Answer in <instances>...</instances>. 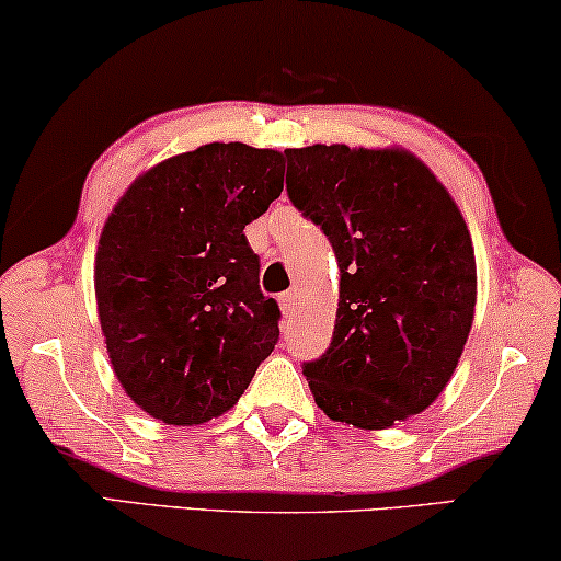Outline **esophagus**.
<instances>
[{
    "instance_id": "1",
    "label": "esophagus",
    "mask_w": 561,
    "mask_h": 561,
    "mask_svg": "<svg viewBox=\"0 0 561 561\" xmlns=\"http://www.w3.org/2000/svg\"><path fill=\"white\" fill-rule=\"evenodd\" d=\"M280 311L286 313V317H294V311H296V294H280Z\"/></svg>"
}]
</instances>
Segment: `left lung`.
Segmentation results:
<instances>
[{
  "instance_id": "left-lung-1",
  "label": "left lung",
  "mask_w": 561,
  "mask_h": 561,
  "mask_svg": "<svg viewBox=\"0 0 561 561\" xmlns=\"http://www.w3.org/2000/svg\"><path fill=\"white\" fill-rule=\"evenodd\" d=\"M283 156L288 198L321 227L340 265L332 344L304 363L313 401L342 424L393 426L436 401L470 336V229L405 150L311 145Z\"/></svg>"
}]
</instances>
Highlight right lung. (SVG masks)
Returning <instances> with one entry per match:
<instances>
[{"mask_svg": "<svg viewBox=\"0 0 561 561\" xmlns=\"http://www.w3.org/2000/svg\"><path fill=\"white\" fill-rule=\"evenodd\" d=\"M283 171L278 150L209 142L150 168L106 219L94 273L106 352L163 424L221 416L278 344L244 225L280 196Z\"/></svg>", "mask_w": 561, "mask_h": 561, "instance_id": "right-lung-1", "label": "right lung"}]
</instances>
